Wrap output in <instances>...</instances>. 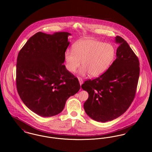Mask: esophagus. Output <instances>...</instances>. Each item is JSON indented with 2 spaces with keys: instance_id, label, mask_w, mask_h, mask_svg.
I'll return each mask as SVG.
<instances>
[{
  "instance_id": "obj_1",
  "label": "esophagus",
  "mask_w": 152,
  "mask_h": 152,
  "mask_svg": "<svg viewBox=\"0 0 152 152\" xmlns=\"http://www.w3.org/2000/svg\"><path fill=\"white\" fill-rule=\"evenodd\" d=\"M78 80H79V82H80V85H81L83 83V80L80 77H78Z\"/></svg>"
}]
</instances>
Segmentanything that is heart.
<instances>
[{"label": "heart", "instance_id": "b5f03b06", "mask_svg": "<svg viewBox=\"0 0 152 152\" xmlns=\"http://www.w3.org/2000/svg\"><path fill=\"white\" fill-rule=\"evenodd\" d=\"M115 56L114 47L109 43L85 39L72 46V51L67 50L64 53L66 67L70 72H75L80 66V74L88 73L92 77L102 74L112 64Z\"/></svg>", "mask_w": 152, "mask_h": 152}]
</instances>
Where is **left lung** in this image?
<instances>
[{"label":"left lung","mask_w":152,"mask_h":152,"mask_svg":"<svg viewBox=\"0 0 152 152\" xmlns=\"http://www.w3.org/2000/svg\"><path fill=\"white\" fill-rule=\"evenodd\" d=\"M120 43L117 58L109 68L81 87L88 93L83 106L88 115L98 122L114 120L128 110L133 101L140 75L138 58L126 40L115 37Z\"/></svg>","instance_id":"8db88e82"}]
</instances>
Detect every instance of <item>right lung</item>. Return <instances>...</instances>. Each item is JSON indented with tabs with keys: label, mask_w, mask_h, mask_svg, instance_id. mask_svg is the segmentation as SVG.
<instances>
[{
	"label": "right lung",
	"mask_w": 152,
	"mask_h": 152,
	"mask_svg": "<svg viewBox=\"0 0 152 152\" xmlns=\"http://www.w3.org/2000/svg\"><path fill=\"white\" fill-rule=\"evenodd\" d=\"M69 32H38L20 50L16 64V88L24 104L48 117L60 113L67 99L80 90L78 80L64 64Z\"/></svg>",
	"instance_id": "obj_1"
}]
</instances>
